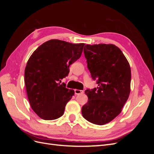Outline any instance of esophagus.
<instances>
[{"label": "esophagus", "instance_id": "1", "mask_svg": "<svg viewBox=\"0 0 154 154\" xmlns=\"http://www.w3.org/2000/svg\"><path fill=\"white\" fill-rule=\"evenodd\" d=\"M74 93H75L76 95H78V94H82V93H83V91L79 90V89H75L74 90Z\"/></svg>", "mask_w": 154, "mask_h": 154}]
</instances>
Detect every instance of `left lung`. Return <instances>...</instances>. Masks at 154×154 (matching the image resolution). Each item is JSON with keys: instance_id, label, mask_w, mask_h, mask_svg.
<instances>
[{"instance_id": "1", "label": "left lung", "mask_w": 154, "mask_h": 154, "mask_svg": "<svg viewBox=\"0 0 154 154\" xmlns=\"http://www.w3.org/2000/svg\"><path fill=\"white\" fill-rule=\"evenodd\" d=\"M83 52L92 78L98 87L85 91L87 103L82 106L85 119L103 125L122 111L130 92L131 70L127 59L114 44H87Z\"/></svg>"}]
</instances>
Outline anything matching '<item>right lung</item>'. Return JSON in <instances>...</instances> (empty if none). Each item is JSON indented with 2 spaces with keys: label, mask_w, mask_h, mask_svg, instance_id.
Wrapping results in <instances>:
<instances>
[{
  "label": "right lung",
  "mask_w": 154,
  "mask_h": 154,
  "mask_svg": "<svg viewBox=\"0 0 154 154\" xmlns=\"http://www.w3.org/2000/svg\"><path fill=\"white\" fill-rule=\"evenodd\" d=\"M85 44H71L57 39L40 45L31 55L24 82L31 109L44 120L58 119L74 94L58 82L68 75L69 66L81 57Z\"/></svg>",
  "instance_id": "add662e5"
}]
</instances>
